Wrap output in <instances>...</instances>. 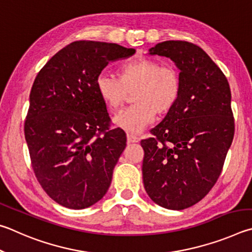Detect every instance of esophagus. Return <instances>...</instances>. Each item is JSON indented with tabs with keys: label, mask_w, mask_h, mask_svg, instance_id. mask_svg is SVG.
Listing matches in <instances>:
<instances>
[{
	"label": "esophagus",
	"mask_w": 252,
	"mask_h": 252,
	"mask_svg": "<svg viewBox=\"0 0 252 252\" xmlns=\"http://www.w3.org/2000/svg\"><path fill=\"white\" fill-rule=\"evenodd\" d=\"M139 140H140V138L138 137V136L130 134V133L127 134V142L128 143H138Z\"/></svg>",
	"instance_id": "esophagus-1"
}]
</instances>
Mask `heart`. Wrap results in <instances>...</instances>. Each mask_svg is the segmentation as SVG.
Listing matches in <instances>:
<instances>
[{
	"instance_id": "obj_1",
	"label": "heart",
	"mask_w": 252,
	"mask_h": 252,
	"mask_svg": "<svg viewBox=\"0 0 252 252\" xmlns=\"http://www.w3.org/2000/svg\"><path fill=\"white\" fill-rule=\"evenodd\" d=\"M118 78L100 74L96 90L101 100L112 112L122 108L134 93L135 105L114 117L121 128L138 133L155 119L156 113L164 116L171 112L180 96L182 78L174 66L147 57L134 60L118 68Z\"/></svg>"
}]
</instances>
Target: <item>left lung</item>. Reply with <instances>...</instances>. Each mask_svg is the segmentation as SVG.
Returning a JSON list of instances; mask_svg holds the SVG:
<instances>
[{"label": "left lung", "instance_id": "left-lung-1", "mask_svg": "<svg viewBox=\"0 0 252 252\" xmlns=\"http://www.w3.org/2000/svg\"><path fill=\"white\" fill-rule=\"evenodd\" d=\"M149 54L169 57L180 69L182 91L171 112L143 139V182L151 199L183 210L217 183L235 135L231 92L224 74L199 46L166 41Z\"/></svg>", "mask_w": 252, "mask_h": 252}]
</instances>
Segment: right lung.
Listing matches in <instances>:
<instances>
[{"label":"right lung","instance_id":"right-lung-1","mask_svg":"<svg viewBox=\"0 0 252 252\" xmlns=\"http://www.w3.org/2000/svg\"><path fill=\"white\" fill-rule=\"evenodd\" d=\"M133 54L118 44L76 41L35 77L24 123L31 164L44 191L66 208H87L110 186L127 139L122 128H109L96 79L110 61Z\"/></svg>","mask_w":252,"mask_h":252}]
</instances>
